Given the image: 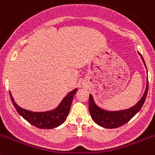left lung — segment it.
Instances as JSON below:
<instances>
[{
  "label": "left lung",
  "mask_w": 155,
  "mask_h": 155,
  "mask_svg": "<svg viewBox=\"0 0 155 155\" xmlns=\"http://www.w3.org/2000/svg\"><path fill=\"white\" fill-rule=\"evenodd\" d=\"M139 54L140 55L143 63L146 66V63H145L143 56L141 55L140 52H139ZM148 89H149V81H148L147 77L146 88L141 99L137 102V104H135L132 107L127 110L118 111H107L101 109L99 107L95 104L93 98H92V95L89 94V110L92 120L97 125H100L101 127H105V128H116V127L124 125L127 122H128L140 110L143 104H144L146 96H147Z\"/></svg>",
  "instance_id": "1"
}]
</instances>
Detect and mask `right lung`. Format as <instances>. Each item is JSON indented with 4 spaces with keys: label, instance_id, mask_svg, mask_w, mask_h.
<instances>
[{
    "label": "right lung",
    "instance_id": "obj_1",
    "mask_svg": "<svg viewBox=\"0 0 155 155\" xmlns=\"http://www.w3.org/2000/svg\"><path fill=\"white\" fill-rule=\"evenodd\" d=\"M77 90L78 89H73L69 93L67 94L66 96L63 98L57 107L52 110L46 111V112H32L28 110L23 109L14 101L10 92H9V96L17 112L25 120L39 128L51 129L58 127L66 121L67 116L69 113L73 98Z\"/></svg>",
    "mask_w": 155,
    "mask_h": 155
}]
</instances>
